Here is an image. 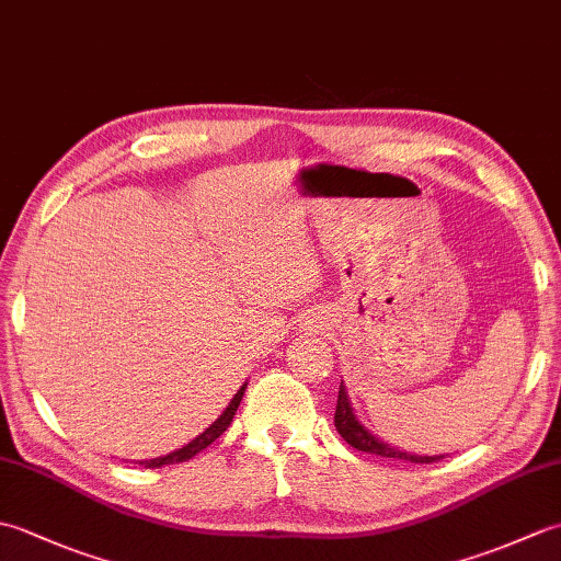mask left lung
<instances>
[{
  "label": "left lung",
  "instance_id": "obj_1",
  "mask_svg": "<svg viewBox=\"0 0 561 561\" xmlns=\"http://www.w3.org/2000/svg\"><path fill=\"white\" fill-rule=\"evenodd\" d=\"M335 426L340 436L347 440V444L356 450H364V453H371V456H380V458H400V460H410V462H436L444 456H412V453H402L398 448H392L383 440H378L376 436H371L366 432V428L356 420L352 408H350V400H347V392L340 386V396H337V408H335Z\"/></svg>",
  "mask_w": 561,
  "mask_h": 561
}]
</instances>
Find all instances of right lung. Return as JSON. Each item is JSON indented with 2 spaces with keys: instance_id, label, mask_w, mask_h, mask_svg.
<instances>
[{
  "instance_id": "1",
  "label": "right lung",
  "mask_w": 561,
  "mask_h": 561,
  "mask_svg": "<svg viewBox=\"0 0 561 561\" xmlns=\"http://www.w3.org/2000/svg\"><path fill=\"white\" fill-rule=\"evenodd\" d=\"M243 390H245V386L236 392L233 396V400H231V404L229 408L224 410V414L219 416L217 422H214L207 432H202L195 440H190L187 446H183V448H178V450H173V453H169V456H163V458H153V460H141L139 465H145V468H161V465H173V462H183V460H190L193 456H197L199 450H205L211 440H217L226 428H229V424L233 422V414H236V410H238V404H241V398H243Z\"/></svg>"
}]
</instances>
